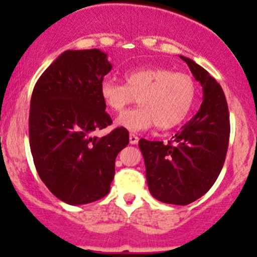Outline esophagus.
<instances>
[{
	"label": "esophagus",
	"instance_id": "34e87169",
	"mask_svg": "<svg viewBox=\"0 0 257 257\" xmlns=\"http://www.w3.org/2000/svg\"><path fill=\"white\" fill-rule=\"evenodd\" d=\"M129 142H131V144H138L139 137L136 136V134H131L129 136Z\"/></svg>",
	"mask_w": 257,
	"mask_h": 257
}]
</instances>
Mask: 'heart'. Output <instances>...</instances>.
Instances as JSON below:
<instances>
[{
    "instance_id": "1",
    "label": "heart",
    "mask_w": 257,
    "mask_h": 257,
    "mask_svg": "<svg viewBox=\"0 0 257 257\" xmlns=\"http://www.w3.org/2000/svg\"><path fill=\"white\" fill-rule=\"evenodd\" d=\"M125 84L102 80L100 98L113 113H121L138 98L139 107L123 113L115 124L129 132H142L157 124L160 129L179 125L190 113L196 97L191 76L165 68L148 67L124 74Z\"/></svg>"
}]
</instances>
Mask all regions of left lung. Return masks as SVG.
I'll return each instance as SVG.
<instances>
[{"label":"left lung","mask_w":257,"mask_h":257,"mask_svg":"<svg viewBox=\"0 0 257 257\" xmlns=\"http://www.w3.org/2000/svg\"><path fill=\"white\" fill-rule=\"evenodd\" d=\"M200 82L204 99L198 113L173 141H139L149 191L157 200L188 205L214 185L226 158L230 118L222 88L193 59L180 56Z\"/></svg>","instance_id":"obj_1"}]
</instances>
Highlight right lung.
Segmentation results:
<instances>
[{"mask_svg":"<svg viewBox=\"0 0 257 257\" xmlns=\"http://www.w3.org/2000/svg\"><path fill=\"white\" fill-rule=\"evenodd\" d=\"M112 64L99 49L66 51L46 69L31 98L30 147L41 180L69 205L104 198L115 158L129 143L125 128L98 138L112 124L99 85Z\"/></svg>","mask_w":257,"mask_h":257,"instance_id":"1","label":"right lung"}]
</instances>
